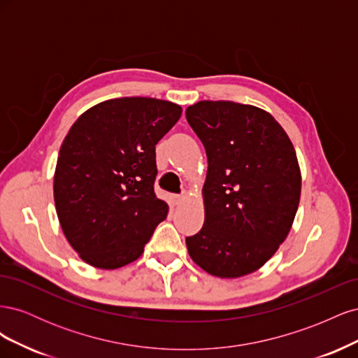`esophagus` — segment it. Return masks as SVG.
Instances as JSON below:
<instances>
[{"label": "esophagus", "instance_id": "1", "mask_svg": "<svg viewBox=\"0 0 358 358\" xmlns=\"http://www.w3.org/2000/svg\"><path fill=\"white\" fill-rule=\"evenodd\" d=\"M171 201L175 206H179L183 201V196H171Z\"/></svg>", "mask_w": 358, "mask_h": 358}]
</instances>
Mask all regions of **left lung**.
<instances>
[{"label": "left lung", "mask_w": 358, "mask_h": 358, "mask_svg": "<svg viewBox=\"0 0 358 358\" xmlns=\"http://www.w3.org/2000/svg\"><path fill=\"white\" fill-rule=\"evenodd\" d=\"M185 115L208 155L204 224L187 237L188 254L216 278L254 273L294 222L301 192L296 149L276 119L251 104L204 100Z\"/></svg>", "instance_id": "left-lung-1"}]
</instances>
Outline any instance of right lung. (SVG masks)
<instances>
[{"mask_svg":"<svg viewBox=\"0 0 358 358\" xmlns=\"http://www.w3.org/2000/svg\"><path fill=\"white\" fill-rule=\"evenodd\" d=\"M182 115L176 103L124 96L92 106L61 145L55 175L59 225L92 267L115 270L143 254L169 204L157 199L155 145Z\"/></svg>","mask_w":358,"mask_h":358,"instance_id":"obj_1","label":"right lung"}]
</instances>
